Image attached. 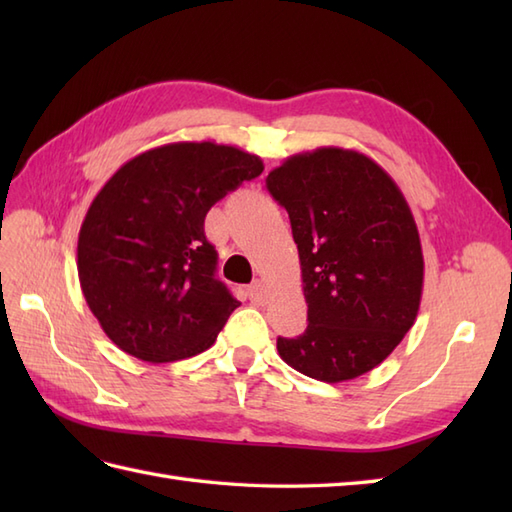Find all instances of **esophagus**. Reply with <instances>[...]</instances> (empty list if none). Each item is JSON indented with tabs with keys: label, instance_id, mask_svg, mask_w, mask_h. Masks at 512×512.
Wrapping results in <instances>:
<instances>
[{
	"label": "esophagus",
	"instance_id": "obj_1",
	"mask_svg": "<svg viewBox=\"0 0 512 512\" xmlns=\"http://www.w3.org/2000/svg\"><path fill=\"white\" fill-rule=\"evenodd\" d=\"M248 299L253 301L255 306H266L268 299H270V290L266 286V281H262V279L253 281V284H250V288H248Z\"/></svg>",
	"mask_w": 512,
	"mask_h": 512
}]
</instances>
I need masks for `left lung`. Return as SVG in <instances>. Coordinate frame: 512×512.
<instances>
[{
  "instance_id": "8db88e82",
  "label": "left lung",
  "mask_w": 512,
  "mask_h": 512,
  "mask_svg": "<svg viewBox=\"0 0 512 512\" xmlns=\"http://www.w3.org/2000/svg\"><path fill=\"white\" fill-rule=\"evenodd\" d=\"M290 217L308 328L277 339L284 361L323 383L380 365L418 317L424 259L416 220L389 173L361 151L319 147L266 178Z\"/></svg>"
}]
</instances>
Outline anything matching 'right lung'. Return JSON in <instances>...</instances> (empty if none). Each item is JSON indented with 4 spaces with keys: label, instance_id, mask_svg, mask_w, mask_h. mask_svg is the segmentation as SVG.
I'll return each instance as SVG.
<instances>
[{
    "label": "right lung",
    "instance_id": "obj_1",
    "mask_svg": "<svg viewBox=\"0 0 512 512\" xmlns=\"http://www.w3.org/2000/svg\"><path fill=\"white\" fill-rule=\"evenodd\" d=\"M262 171L259 156L202 140L143 151L105 182L81 224L76 268L112 343L147 363L209 350L239 301L215 277L204 217Z\"/></svg>",
    "mask_w": 512,
    "mask_h": 512
}]
</instances>
